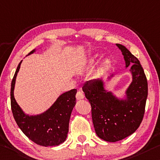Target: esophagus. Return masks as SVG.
<instances>
[{"label":"esophagus","mask_w":160,"mask_h":160,"mask_svg":"<svg viewBox=\"0 0 160 160\" xmlns=\"http://www.w3.org/2000/svg\"><path fill=\"white\" fill-rule=\"evenodd\" d=\"M85 95H84V93L82 92H81V91H78L77 94H76V98H77V100H82V99L84 98Z\"/></svg>","instance_id":"1"}]
</instances>
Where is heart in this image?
<instances>
[{
  "label": "heart",
  "instance_id": "obj_1",
  "mask_svg": "<svg viewBox=\"0 0 160 160\" xmlns=\"http://www.w3.org/2000/svg\"><path fill=\"white\" fill-rule=\"evenodd\" d=\"M98 60H98V58L97 57H96V56L95 57H93L92 59H90L89 60V62L87 63V65H86V68L92 66V65L96 64V63L98 62ZM110 61L109 60H106L104 62V63H103V66L105 67V68L109 67V66H110Z\"/></svg>",
  "mask_w": 160,
  "mask_h": 160
}]
</instances>
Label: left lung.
Returning <instances> with one entry per match:
<instances>
[{
	"instance_id": "8db88e82",
	"label": "left lung",
	"mask_w": 160,
	"mask_h": 160,
	"mask_svg": "<svg viewBox=\"0 0 160 160\" xmlns=\"http://www.w3.org/2000/svg\"><path fill=\"white\" fill-rule=\"evenodd\" d=\"M116 45L122 53L126 68L132 65V82L126 91L125 100H119L108 92L102 80L88 81L82 86L92 108L96 134L111 142L122 140L138 130L142 121L148 94V80L139 60L124 45Z\"/></svg>"
}]
</instances>
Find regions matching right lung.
<instances>
[{"mask_svg": "<svg viewBox=\"0 0 160 160\" xmlns=\"http://www.w3.org/2000/svg\"><path fill=\"white\" fill-rule=\"evenodd\" d=\"M35 52L32 50L28 55ZM22 60L18 65L11 82V105L12 115L19 128L30 140L40 146H57L67 138L71 112L76 103L77 90L62 94L54 104L40 115H25L15 100L13 91Z\"/></svg>", "mask_w": 160, "mask_h": 160, "instance_id": "obj_1", "label": "right lung"}]
</instances>
